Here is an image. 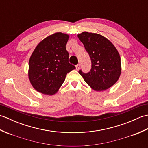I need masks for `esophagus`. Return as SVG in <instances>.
<instances>
[{"label": "esophagus", "mask_w": 148, "mask_h": 148, "mask_svg": "<svg viewBox=\"0 0 148 148\" xmlns=\"http://www.w3.org/2000/svg\"><path fill=\"white\" fill-rule=\"evenodd\" d=\"M80 67H81L80 64H77V65H76V70H79V69H80Z\"/></svg>", "instance_id": "1"}]
</instances>
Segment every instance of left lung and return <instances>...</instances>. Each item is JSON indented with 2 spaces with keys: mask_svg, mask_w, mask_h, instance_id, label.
I'll return each mask as SVG.
<instances>
[{
  "mask_svg": "<svg viewBox=\"0 0 148 148\" xmlns=\"http://www.w3.org/2000/svg\"><path fill=\"white\" fill-rule=\"evenodd\" d=\"M92 60L87 74L79 73L94 90L101 92L114 85L121 75V58L113 44L99 34L83 32L77 35Z\"/></svg>",
  "mask_w": 148,
  "mask_h": 148,
  "instance_id": "1",
  "label": "left lung"
}]
</instances>
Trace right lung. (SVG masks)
Instances as JSON below:
<instances>
[{"label":"right lung","mask_w":148,"mask_h":148,"mask_svg":"<svg viewBox=\"0 0 148 148\" xmlns=\"http://www.w3.org/2000/svg\"><path fill=\"white\" fill-rule=\"evenodd\" d=\"M69 36L56 32L41 40L31 55L29 63V79L39 93L53 95L64 82L68 72L76 69L69 62L66 50Z\"/></svg>","instance_id":"obj_1"}]
</instances>
